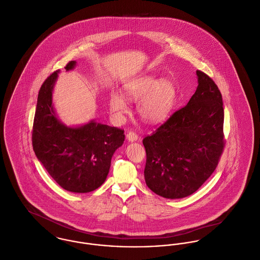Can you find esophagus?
I'll return each instance as SVG.
<instances>
[{
  "label": "esophagus",
  "instance_id": "esophagus-1",
  "mask_svg": "<svg viewBox=\"0 0 260 260\" xmlns=\"http://www.w3.org/2000/svg\"><path fill=\"white\" fill-rule=\"evenodd\" d=\"M138 139H139L138 135H137L136 133H134V132H128V133L126 134V140H127L128 142H131V143L136 142Z\"/></svg>",
  "mask_w": 260,
  "mask_h": 260
}]
</instances>
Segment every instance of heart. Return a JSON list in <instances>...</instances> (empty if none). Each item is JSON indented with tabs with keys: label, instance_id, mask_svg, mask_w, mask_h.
<instances>
[{
	"label": "heart",
	"instance_id": "b5f03b06",
	"mask_svg": "<svg viewBox=\"0 0 260 260\" xmlns=\"http://www.w3.org/2000/svg\"><path fill=\"white\" fill-rule=\"evenodd\" d=\"M123 90L126 100L138 102L137 109L141 118L153 124L162 121L169 115L177 99L176 87L168 78L140 77L124 84ZM126 100L118 92L109 95V108L115 118L120 119L128 113Z\"/></svg>",
	"mask_w": 260,
	"mask_h": 260
}]
</instances>
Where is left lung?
<instances>
[{"label":"left lung","instance_id":"obj_1","mask_svg":"<svg viewBox=\"0 0 260 260\" xmlns=\"http://www.w3.org/2000/svg\"><path fill=\"white\" fill-rule=\"evenodd\" d=\"M196 75L198 86L187 105L143 141L147 186L167 199L196 192L215 171L224 147L222 95L205 73Z\"/></svg>","mask_w":260,"mask_h":260}]
</instances>
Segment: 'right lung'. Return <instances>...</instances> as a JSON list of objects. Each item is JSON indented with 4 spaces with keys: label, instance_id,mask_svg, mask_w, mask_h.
Here are the masks:
<instances>
[{
    "label": "right lung",
    "instance_id": "1",
    "mask_svg": "<svg viewBox=\"0 0 260 260\" xmlns=\"http://www.w3.org/2000/svg\"><path fill=\"white\" fill-rule=\"evenodd\" d=\"M76 61L69 62L70 71ZM60 70L42 84L33 124V150L54 181L66 191L88 193L101 187L111 157L122 146L123 131L91 119L81 125H66L58 117L52 93Z\"/></svg>",
    "mask_w": 260,
    "mask_h": 260
}]
</instances>
